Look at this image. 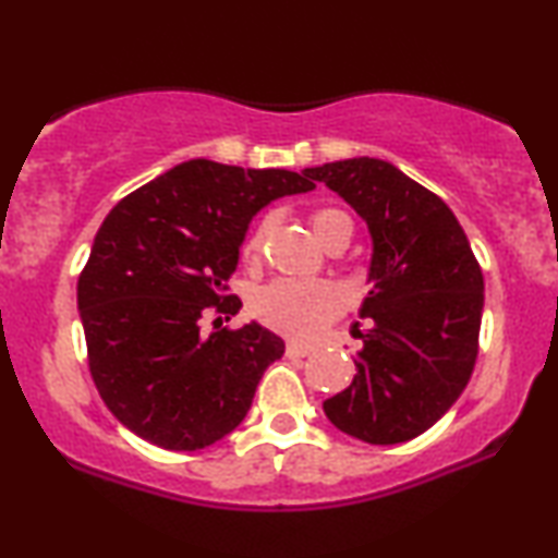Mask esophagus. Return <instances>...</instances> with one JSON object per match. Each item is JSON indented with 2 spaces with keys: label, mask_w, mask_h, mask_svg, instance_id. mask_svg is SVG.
Returning <instances> with one entry per match:
<instances>
[{
  "label": "esophagus",
  "mask_w": 558,
  "mask_h": 558,
  "mask_svg": "<svg viewBox=\"0 0 558 558\" xmlns=\"http://www.w3.org/2000/svg\"><path fill=\"white\" fill-rule=\"evenodd\" d=\"M312 353H315V348L312 345H304V342H296V340L287 342V357H307Z\"/></svg>",
  "instance_id": "1"
}]
</instances>
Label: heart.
Instances as JSON below:
<instances>
[{
  "label": "heart",
  "instance_id": "b5f03b06",
  "mask_svg": "<svg viewBox=\"0 0 558 558\" xmlns=\"http://www.w3.org/2000/svg\"><path fill=\"white\" fill-rule=\"evenodd\" d=\"M312 231L325 246L353 235V218L340 208H317L310 216ZM264 248V226L243 243V258L256 262ZM342 296L338 289L319 279H277L254 296V312L264 325L292 338H315L340 315Z\"/></svg>",
  "mask_w": 558,
  "mask_h": 558
}]
</instances>
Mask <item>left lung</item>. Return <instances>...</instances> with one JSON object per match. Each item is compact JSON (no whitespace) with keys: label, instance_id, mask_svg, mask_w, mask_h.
<instances>
[{"label":"left lung","instance_id":"obj_1","mask_svg":"<svg viewBox=\"0 0 558 558\" xmlns=\"http://www.w3.org/2000/svg\"><path fill=\"white\" fill-rule=\"evenodd\" d=\"M368 223L371 274L355 378L327 399L340 432L368 445L424 434L460 399L477 361L485 281L454 213L384 159L307 167Z\"/></svg>","mask_w":558,"mask_h":558}]
</instances>
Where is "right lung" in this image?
I'll return each mask as SVG.
<instances>
[{
	"label": "right lung",
	"instance_id": "right-lung-1",
	"mask_svg": "<svg viewBox=\"0 0 558 558\" xmlns=\"http://www.w3.org/2000/svg\"><path fill=\"white\" fill-rule=\"evenodd\" d=\"M315 182L289 170L190 159L129 193L98 228L78 277L90 378L113 416L172 452L216 445L248 414L284 340L223 327L251 218ZM216 314L214 332L202 319Z\"/></svg>",
	"mask_w": 558,
	"mask_h": 558
}]
</instances>
